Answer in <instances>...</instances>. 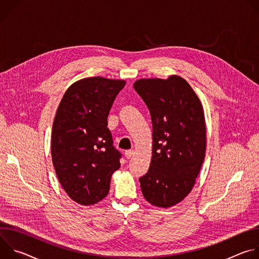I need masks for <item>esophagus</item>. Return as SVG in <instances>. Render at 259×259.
Wrapping results in <instances>:
<instances>
[{"instance_id":"esophagus-1","label":"esophagus","mask_w":259,"mask_h":259,"mask_svg":"<svg viewBox=\"0 0 259 259\" xmlns=\"http://www.w3.org/2000/svg\"><path fill=\"white\" fill-rule=\"evenodd\" d=\"M133 155H134V152H133V151H131V150H129V151H126V152H125V157H126L127 159H131Z\"/></svg>"}]
</instances>
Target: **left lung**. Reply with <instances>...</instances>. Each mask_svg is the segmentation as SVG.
<instances>
[{
  "mask_svg": "<svg viewBox=\"0 0 259 259\" xmlns=\"http://www.w3.org/2000/svg\"><path fill=\"white\" fill-rule=\"evenodd\" d=\"M149 107L153 123V157L139 178L143 197L171 207L192 191L206 152V126L200 99L178 76L140 79L133 85Z\"/></svg>",
  "mask_w": 259,
  "mask_h": 259,
  "instance_id": "left-lung-1",
  "label": "left lung"
}]
</instances>
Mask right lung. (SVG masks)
<instances>
[{"instance_id":"1","label":"right lung","mask_w":259,"mask_h":259,"mask_svg":"<svg viewBox=\"0 0 259 259\" xmlns=\"http://www.w3.org/2000/svg\"><path fill=\"white\" fill-rule=\"evenodd\" d=\"M125 84L101 77L80 80L66 90L57 108L52 162L63 190L81 205L105 198L110 178L121 166L122 155L113 145L107 117Z\"/></svg>"}]
</instances>
